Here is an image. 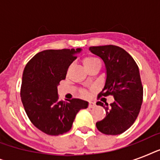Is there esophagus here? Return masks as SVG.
Wrapping results in <instances>:
<instances>
[{"label":"esophagus","mask_w":160,"mask_h":160,"mask_svg":"<svg viewBox=\"0 0 160 160\" xmlns=\"http://www.w3.org/2000/svg\"><path fill=\"white\" fill-rule=\"evenodd\" d=\"M95 106V103H93V102L89 103V108H94Z\"/></svg>","instance_id":"1"}]
</instances>
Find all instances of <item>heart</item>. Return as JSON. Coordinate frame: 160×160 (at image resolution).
<instances>
[{"mask_svg": "<svg viewBox=\"0 0 160 160\" xmlns=\"http://www.w3.org/2000/svg\"><path fill=\"white\" fill-rule=\"evenodd\" d=\"M82 62L83 65H85V67L88 70L89 68L92 67L93 65H95L96 64H100V61L99 59H97L96 57H94V56H86V57L83 59ZM84 95L87 96V92H84Z\"/></svg>", "mask_w": 160, "mask_h": 160, "instance_id": "b5f03b06", "label": "heart"}]
</instances>
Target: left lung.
I'll use <instances>...</instances> for the list:
<instances>
[{"mask_svg":"<svg viewBox=\"0 0 160 160\" xmlns=\"http://www.w3.org/2000/svg\"><path fill=\"white\" fill-rule=\"evenodd\" d=\"M90 51L104 60L106 67V80L98 98L113 95L114 101L104 105L106 116L96 123L99 131L117 135L126 131L136 120L143 102L142 85L139 67L131 55L117 46H90Z\"/></svg>","mask_w":160,"mask_h":160,"instance_id":"1","label":"left lung"}]
</instances>
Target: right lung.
Wrapping results in <instances>:
<instances>
[{
    "instance_id": "add662e5",
    "label": "right lung",
    "mask_w": 160,
    "mask_h": 160,
    "mask_svg": "<svg viewBox=\"0 0 160 160\" xmlns=\"http://www.w3.org/2000/svg\"><path fill=\"white\" fill-rule=\"evenodd\" d=\"M80 49L46 50L29 60L24 69L21 98L27 116L35 126L49 135H59L71 129L75 115L86 109L80 99L64 101L57 86L65 80L68 68Z\"/></svg>"
}]
</instances>
